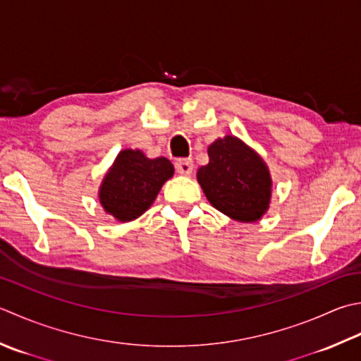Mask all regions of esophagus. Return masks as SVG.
I'll list each match as a JSON object with an SVG mask.
<instances>
[{"mask_svg": "<svg viewBox=\"0 0 361 361\" xmlns=\"http://www.w3.org/2000/svg\"><path fill=\"white\" fill-rule=\"evenodd\" d=\"M175 169L176 172L181 175H190L194 171V162L190 158H181L175 161Z\"/></svg>", "mask_w": 361, "mask_h": 361, "instance_id": "34e87169", "label": "esophagus"}]
</instances>
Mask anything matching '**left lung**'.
<instances>
[{"instance_id": "1", "label": "left lung", "mask_w": 361, "mask_h": 361, "mask_svg": "<svg viewBox=\"0 0 361 361\" xmlns=\"http://www.w3.org/2000/svg\"><path fill=\"white\" fill-rule=\"evenodd\" d=\"M208 164L197 171L208 202L238 222L259 221L272 197V178L264 159L231 134L216 139L208 147Z\"/></svg>"}]
</instances>
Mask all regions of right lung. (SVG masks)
Returning <instances> with one entry per match:
<instances>
[{
	"mask_svg": "<svg viewBox=\"0 0 361 361\" xmlns=\"http://www.w3.org/2000/svg\"><path fill=\"white\" fill-rule=\"evenodd\" d=\"M173 172L172 162L164 157L150 159L137 148H125L106 172L98 200L106 214L118 222H131L152 207Z\"/></svg>",
	"mask_w": 361,
	"mask_h": 361,
	"instance_id": "add662e5",
	"label": "right lung"
}]
</instances>
